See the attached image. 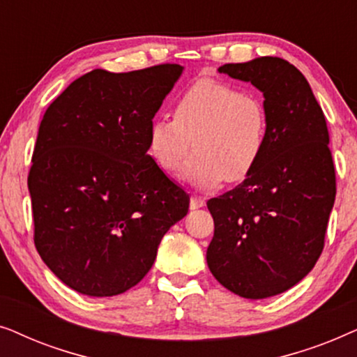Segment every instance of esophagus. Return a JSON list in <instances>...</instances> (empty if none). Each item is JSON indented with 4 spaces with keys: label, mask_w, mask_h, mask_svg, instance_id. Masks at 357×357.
Wrapping results in <instances>:
<instances>
[{
    "label": "esophagus",
    "mask_w": 357,
    "mask_h": 357,
    "mask_svg": "<svg viewBox=\"0 0 357 357\" xmlns=\"http://www.w3.org/2000/svg\"><path fill=\"white\" fill-rule=\"evenodd\" d=\"M204 204H206V202H204V198H202V197H192V199H190V208L192 209L203 208Z\"/></svg>",
    "instance_id": "34e87169"
}]
</instances>
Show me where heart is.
<instances>
[{
	"label": "heart",
	"mask_w": 357,
	"mask_h": 357,
	"mask_svg": "<svg viewBox=\"0 0 357 357\" xmlns=\"http://www.w3.org/2000/svg\"><path fill=\"white\" fill-rule=\"evenodd\" d=\"M183 177L202 188L238 183L257 169L268 143V114L255 94L231 82L203 77L175 102L174 116L159 115L148 128L155 164L175 172L188 154Z\"/></svg>",
	"instance_id": "b5f03b06"
}]
</instances>
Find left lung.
I'll return each mask as SVG.
<instances>
[{"label":"left lung","instance_id":"1","mask_svg":"<svg viewBox=\"0 0 357 357\" xmlns=\"http://www.w3.org/2000/svg\"><path fill=\"white\" fill-rule=\"evenodd\" d=\"M265 97L268 143L248 178L211 198L209 271L234 294L265 299L297 284L315 266L336 195L330 135L304 75L261 56L219 68Z\"/></svg>","mask_w":357,"mask_h":357}]
</instances>
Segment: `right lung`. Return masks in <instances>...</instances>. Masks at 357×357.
Here are the masks:
<instances>
[{"label":"right lung","instance_id":"1","mask_svg":"<svg viewBox=\"0 0 357 357\" xmlns=\"http://www.w3.org/2000/svg\"><path fill=\"white\" fill-rule=\"evenodd\" d=\"M182 66L92 70L73 81L38 126L27 185L33 243L71 289L109 297L153 266L190 197L148 154V128Z\"/></svg>","mask_w":357,"mask_h":357}]
</instances>
